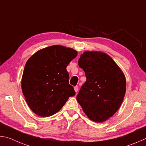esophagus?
<instances>
[{
	"label": "esophagus",
	"instance_id": "34e87169",
	"mask_svg": "<svg viewBox=\"0 0 146 146\" xmlns=\"http://www.w3.org/2000/svg\"><path fill=\"white\" fill-rule=\"evenodd\" d=\"M74 91L76 92H78V86H74Z\"/></svg>",
	"mask_w": 146,
	"mask_h": 146
}]
</instances>
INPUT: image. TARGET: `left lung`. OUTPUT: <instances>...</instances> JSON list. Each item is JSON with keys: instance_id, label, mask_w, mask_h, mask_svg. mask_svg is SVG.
<instances>
[{"instance_id": "left-lung-1", "label": "left lung", "mask_w": 146, "mask_h": 146, "mask_svg": "<svg viewBox=\"0 0 146 146\" xmlns=\"http://www.w3.org/2000/svg\"><path fill=\"white\" fill-rule=\"evenodd\" d=\"M86 82L76 97L91 121L103 122L116 113L124 100L126 81L113 59L100 51H85L78 61Z\"/></svg>"}]
</instances>
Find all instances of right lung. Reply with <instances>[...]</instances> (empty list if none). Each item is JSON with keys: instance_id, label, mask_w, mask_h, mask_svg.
<instances>
[{"instance_id": "1", "label": "right lung", "mask_w": 146, "mask_h": 146, "mask_svg": "<svg viewBox=\"0 0 146 146\" xmlns=\"http://www.w3.org/2000/svg\"><path fill=\"white\" fill-rule=\"evenodd\" d=\"M78 55L72 48L52 45L28 59L22 77V90L28 106L38 116L57 113L76 92L69 85L66 66Z\"/></svg>"}]
</instances>
